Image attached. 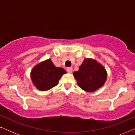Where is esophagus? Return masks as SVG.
I'll return each instance as SVG.
<instances>
[{
  "instance_id": "34e87169",
  "label": "esophagus",
  "mask_w": 135,
  "mask_h": 135,
  "mask_svg": "<svg viewBox=\"0 0 135 135\" xmlns=\"http://www.w3.org/2000/svg\"><path fill=\"white\" fill-rule=\"evenodd\" d=\"M67 71L69 73H71L72 72H73V68L71 67H69L67 68Z\"/></svg>"
}]
</instances>
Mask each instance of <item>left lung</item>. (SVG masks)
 I'll return each mask as SVG.
<instances>
[{"label": "left lung", "instance_id": "left-lung-1", "mask_svg": "<svg viewBox=\"0 0 135 135\" xmlns=\"http://www.w3.org/2000/svg\"><path fill=\"white\" fill-rule=\"evenodd\" d=\"M77 84L82 90L93 92L104 85L107 73L103 66L93 59L86 58L73 73Z\"/></svg>", "mask_w": 135, "mask_h": 135}]
</instances>
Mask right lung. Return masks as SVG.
Returning a JSON list of instances; mask_svg holds the SVG:
<instances>
[{
  "label": "right lung",
  "instance_id": "right-lung-1",
  "mask_svg": "<svg viewBox=\"0 0 135 135\" xmlns=\"http://www.w3.org/2000/svg\"><path fill=\"white\" fill-rule=\"evenodd\" d=\"M65 73L64 69L56 68L51 60H47L33 68L31 77L37 89L46 91L57 85L60 79Z\"/></svg>",
  "mask_w": 135,
  "mask_h": 135
}]
</instances>
